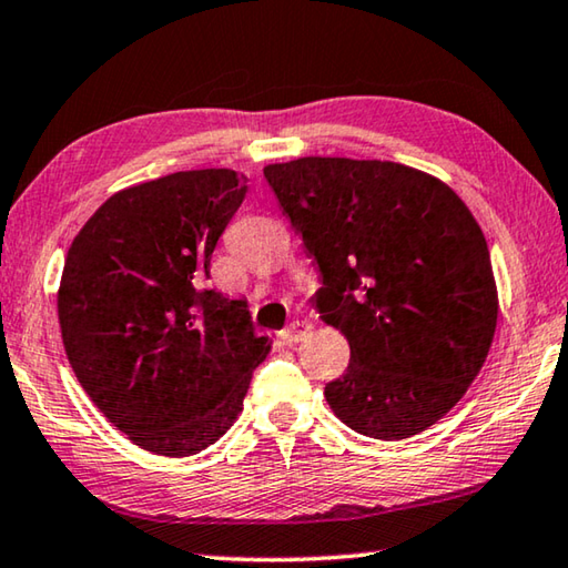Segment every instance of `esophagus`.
<instances>
[{
  "label": "esophagus",
  "instance_id": "obj_1",
  "mask_svg": "<svg viewBox=\"0 0 568 568\" xmlns=\"http://www.w3.org/2000/svg\"><path fill=\"white\" fill-rule=\"evenodd\" d=\"M307 333V323L305 321H293L291 325H287L285 331H281V338L291 345V343H297L303 338V335Z\"/></svg>",
  "mask_w": 568,
  "mask_h": 568
}]
</instances>
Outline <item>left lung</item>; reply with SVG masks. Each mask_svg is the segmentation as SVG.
Segmentation results:
<instances>
[{
	"label": "left lung",
	"instance_id": "8db88e82",
	"mask_svg": "<svg viewBox=\"0 0 568 568\" xmlns=\"http://www.w3.org/2000/svg\"><path fill=\"white\" fill-rule=\"evenodd\" d=\"M321 271V318L351 345L325 400L355 434L416 436L464 398L491 348L498 295L486 237L444 182L398 162L267 165Z\"/></svg>",
	"mask_w": 568,
	"mask_h": 568
}]
</instances>
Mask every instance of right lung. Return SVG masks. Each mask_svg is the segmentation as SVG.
I'll use <instances>...</instances> for the list:
<instances>
[{"instance_id": "obj_1", "label": "right lung", "mask_w": 568, "mask_h": 568, "mask_svg": "<svg viewBox=\"0 0 568 568\" xmlns=\"http://www.w3.org/2000/svg\"><path fill=\"white\" fill-rule=\"evenodd\" d=\"M247 178L190 170L112 195L67 253L57 313L77 381L132 444L213 446L243 410L271 343L245 301L210 291V257Z\"/></svg>"}]
</instances>
